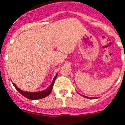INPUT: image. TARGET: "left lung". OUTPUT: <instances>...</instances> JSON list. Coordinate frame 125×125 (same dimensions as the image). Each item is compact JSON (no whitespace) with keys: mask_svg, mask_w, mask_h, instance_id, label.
I'll return each mask as SVG.
<instances>
[{"mask_svg":"<svg viewBox=\"0 0 125 125\" xmlns=\"http://www.w3.org/2000/svg\"><path fill=\"white\" fill-rule=\"evenodd\" d=\"M84 97H85V98H88V97H87V96H84Z\"/></svg>","mask_w":125,"mask_h":125,"instance_id":"8db88e82","label":"left lung"}]
</instances>
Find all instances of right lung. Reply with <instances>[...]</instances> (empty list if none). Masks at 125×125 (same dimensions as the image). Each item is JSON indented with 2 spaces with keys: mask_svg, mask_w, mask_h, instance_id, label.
Segmentation results:
<instances>
[{
  "mask_svg": "<svg viewBox=\"0 0 125 125\" xmlns=\"http://www.w3.org/2000/svg\"><path fill=\"white\" fill-rule=\"evenodd\" d=\"M57 73L56 74V76H55L52 82L51 85L48 87V88H47L46 90H45L43 91H41V92H25V91H23L22 90L19 89V88L16 86V85L15 84H13V86H15L16 89L19 92H20L21 94H22L23 96L30 100H37V99H41V98H43L49 95L51 92H52V89H53V84H54V82L55 80V79L57 78Z\"/></svg>",
  "mask_w": 125,
  "mask_h": 125,
  "instance_id": "add662e5",
  "label": "right lung"
}]
</instances>
